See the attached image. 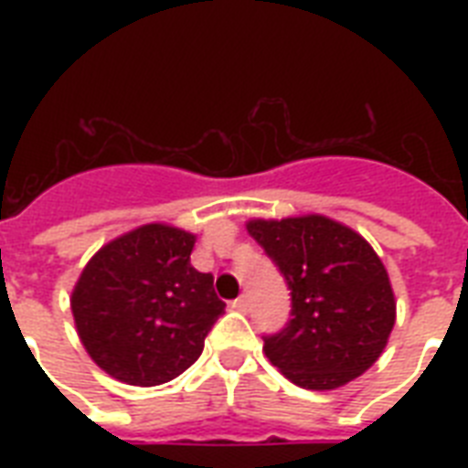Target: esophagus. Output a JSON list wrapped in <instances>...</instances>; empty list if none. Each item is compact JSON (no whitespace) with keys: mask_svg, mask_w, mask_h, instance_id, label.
<instances>
[{"mask_svg":"<svg viewBox=\"0 0 468 468\" xmlns=\"http://www.w3.org/2000/svg\"><path fill=\"white\" fill-rule=\"evenodd\" d=\"M230 308H235V311H240V313H248V308H250L248 296H245V293H242V296H238V299L230 303Z\"/></svg>","mask_w":468,"mask_h":468,"instance_id":"34e87169","label":"esophagus"}]
</instances>
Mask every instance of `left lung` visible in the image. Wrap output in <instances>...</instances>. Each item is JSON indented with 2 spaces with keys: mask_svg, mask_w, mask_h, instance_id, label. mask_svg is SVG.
Segmentation results:
<instances>
[{
  "mask_svg": "<svg viewBox=\"0 0 468 468\" xmlns=\"http://www.w3.org/2000/svg\"><path fill=\"white\" fill-rule=\"evenodd\" d=\"M255 238L284 274L292 318L264 335V355L292 384L330 391L369 369L396 323L388 271L362 235L311 213L250 220Z\"/></svg>",
  "mask_w": 468,
  "mask_h": 468,
  "instance_id": "obj_1",
  "label": "left lung"
}]
</instances>
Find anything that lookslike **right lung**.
Here are the masks:
<instances>
[{
    "instance_id": "right-lung-1",
    "label": "right lung",
    "mask_w": 468,
    "mask_h": 468,
    "mask_svg": "<svg viewBox=\"0 0 468 468\" xmlns=\"http://www.w3.org/2000/svg\"><path fill=\"white\" fill-rule=\"evenodd\" d=\"M197 235L148 223L106 242L77 279L72 315L87 355L131 386H160L204 352L226 303L191 267Z\"/></svg>"
}]
</instances>
